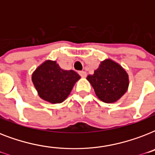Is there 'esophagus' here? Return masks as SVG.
Here are the masks:
<instances>
[{
  "label": "esophagus",
  "instance_id": "obj_1",
  "mask_svg": "<svg viewBox=\"0 0 155 155\" xmlns=\"http://www.w3.org/2000/svg\"><path fill=\"white\" fill-rule=\"evenodd\" d=\"M79 74H80V76L83 78H84L87 76V72H86V71H80V72H79Z\"/></svg>",
  "mask_w": 155,
  "mask_h": 155
}]
</instances>
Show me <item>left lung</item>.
<instances>
[{
  "label": "left lung",
  "instance_id": "obj_1",
  "mask_svg": "<svg viewBox=\"0 0 155 155\" xmlns=\"http://www.w3.org/2000/svg\"><path fill=\"white\" fill-rule=\"evenodd\" d=\"M87 80L94 88L97 97L104 103H114L125 94L129 87L126 71L115 61L107 58L101 62L94 74Z\"/></svg>",
  "mask_w": 155,
  "mask_h": 155
}]
</instances>
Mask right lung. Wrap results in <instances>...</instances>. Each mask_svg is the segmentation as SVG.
Masks as SVG:
<instances>
[{
	"label": "right lung",
	"mask_w": 155,
	"mask_h": 155,
	"mask_svg": "<svg viewBox=\"0 0 155 155\" xmlns=\"http://www.w3.org/2000/svg\"><path fill=\"white\" fill-rule=\"evenodd\" d=\"M80 79L73 70H63L56 61L47 60L32 74V82L40 98L51 104L64 101Z\"/></svg>",
	"instance_id": "obj_1"
}]
</instances>
